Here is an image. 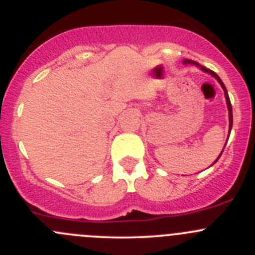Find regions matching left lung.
<instances>
[{"mask_svg":"<svg viewBox=\"0 0 255 255\" xmlns=\"http://www.w3.org/2000/svg\"><path fill=\"white\" fill-rule=\"evenodd\" d=\"M182 64H185V65H195V66H197V68L200 69V70H202L204 71V73H207V74H210L211 76H213V78H215L216 80H217L218 82H220V85L221 86H222V89H223V91H225V97H226V102H227V109H228V117H230V130H228V138H230V134H231V129H232V125H233V115H232V105H231V101H230V96H228V92H227V89H226V86H225V84H223L222 82V80L220 79V76L217 75V74L215 73V71H212V70H210V69H207V68H205V66H202V65H200L199 63H196V61H194V60H190V59H185L184 61H182ZM228 140V139H227ZM225 149V148H223ZM223 149H222V151H221V154L220 155H218V158L216 159L215 161H213V164L216 163V161L218 160V159H220V156L222 155V153H223ZM212 164V165H213Z\"/></svg>","mask_w":255,"mask_h":255,"instance_id":"8db88e82","label":"left lung"}]
</instances>
